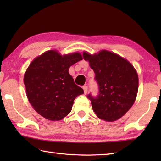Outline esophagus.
<instances>
[{"instance_id":"obj_1","label":"esophagus","mask_w":161,"mask_h":161,"mask_svg":"<svg viewBox=\"0 0 161 161\" xmlns=\"http://www.w3.org/2000/svg\"><path fill=\"white\" fill-rule=\"evenodd\" d=\"M83 89H84V94H86L87 92H88V87L86 86H83Z\"/></svg>"}]
</instances>
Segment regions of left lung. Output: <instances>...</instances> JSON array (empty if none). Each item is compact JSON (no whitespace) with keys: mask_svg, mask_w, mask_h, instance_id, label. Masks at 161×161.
Masks as SVG:
<instances>
[{"mask_svg":"<svg viewBox=\"0 0 161 161\" xmlns=\"http://www.w3.org/2000/svg\"><path fill=\"white\" fill-rule=\"evenodd\" d=\"M95 74L99 94L87 97L99 118L114 122L122 117L134 103L138 91L137 72L131 64L118 54L107 50L98 54L83 53Z\"/></svg>","mask_w":161,"mask_h":161,"instance_id":"left-lung-1","label":"left lung"}]
</instances>
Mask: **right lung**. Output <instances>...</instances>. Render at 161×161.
Segmentation results:
<instances>
[{
  "instance_id": "obj_1",
  "label": "right lung",
  "mask_w": 161,
  "mask_h": 161,
  "mask_svg": "<svg viewBox=\"0 0 161 161\" xmlns=\"http://www.w3.org/2000/svg\"><path fill=\"white\" fill-rule=\"evenodd\" d=\"M81 59L79 53L62 56L57 50H48L30 64L23 80L27 97L43 118L62 119L70 114L75 99L84 93L68 73L69 68Z\"/></svg>"
}]
</instances>
